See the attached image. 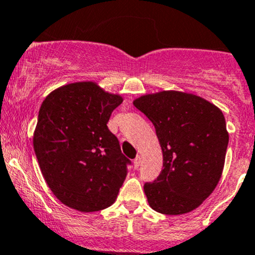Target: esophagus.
Listing matches in <instances>:
<instances>
[{
	"label": "esophagus",
	"instance_id": "34e87169",
	"mask_svg": "<svg viewBox=\"0 0 255 255\" xmlns=\"http://www.w3.org/2000/svg\"><path fill=\"white\" fill-rule=\"evenodd\" d=\"M140 164H141V156H136V158L133 159V167L136 168V169H137L138 167H140Z\"/></svg>",
	"mask_w": 255,
	"mask_h": 255
}]
</instances>
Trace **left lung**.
Wrapping results in <instances>:
<instances>
[{"label":"left lung","instance_id":"1","mask_svg":"<svg viewBox=\"0 0 255 255\" xmlns=\"http://www.w3.org/2000/svg\"><path fill=\"white\" fill-rule=\"evenodd\" d=\"M156 128L163 169L143 185L149 206L164 215L193 211L221 178L228 146L222 112L182 92L148 94L133 102Z\"/></svg>","mask_w":255,"mask_h":255}]
</instances>
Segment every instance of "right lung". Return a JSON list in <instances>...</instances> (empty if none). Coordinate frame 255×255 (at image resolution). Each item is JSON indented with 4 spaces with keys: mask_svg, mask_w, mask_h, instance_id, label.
<instances>
[{
    "mask_svg": "<svg viewBox=\"0 0 255 255\" xmlns=\"http://www.w3.org/2000/svg\"><path fill=\"white\" fill-rule=\"evenodd\" d=\"M92 82L71 83L51 92L41 104L34 151L54 195L81 212L114 203L131 161L107 127L122 104Z\"/></svg>",
    "mask_w": 255,
    "mask_h": 255,
    "instance_id": "right-lung-1",
    "label": "right lung"
}]
</instances>
